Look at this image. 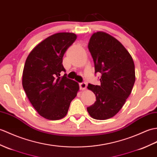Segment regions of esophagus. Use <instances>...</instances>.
Returning <instances> with one entry per match:
<instances>
[{
    "label": "esophagus",
    "instance_id": "34e87169",
    "mask_svg": "<svg viewBox=\"0 0 157 157\" xmlns=\"http://www.w3.org/2000/svg\"><path fill=\"white\" fill-rule=\"evenodd\" d=\"M86 87H87V84L85 82H83V83H79V87H80V90H84L86 89Z\"/></svg>",
    "mask_w": 157,
    "mask_h": 157
}]
</instances>
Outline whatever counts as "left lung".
<instances>
[{
    "mask_svg": "<svg viewBox=\"0 0 157 157\" xmlns=\"http://www.w3.org/2000/svg\"><path fill=\"white\" fill-rule=\"evenodd\" d=\"M87 47L95 74L99 72L101 76L100 86H87L96 101L87 110L94 119L107 120L121 110L132 92L135 82L134 61L122 43L105 32L93 33Z\"/></svg>",
    "mask_w": 157,
    "mask_h": 157,
    "instance_id": "obj_1",
    "label": "left lung"
}]
</instances>
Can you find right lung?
Masks as SVG:
<instances>
[{
  "instance_id": "right-lung-1",
  "label": "right lung",
  "mask_w": 157,
  "mask_h": 157,
  "mask_svg": "<svg viewBox=\"0 0 157 157\" xmlns=\"http://www.w3.org/2000/svg\"><path fill=\"white\" fill-rule=\"evenodd\" d=\"M76 39L73 33L51 35L33 49L25 61L23 89L33 106L45 119L65 117L79 92L78 82L60 76L61 71H65L62 64L63 55Z\"/></svg>"
}]
</instances>
